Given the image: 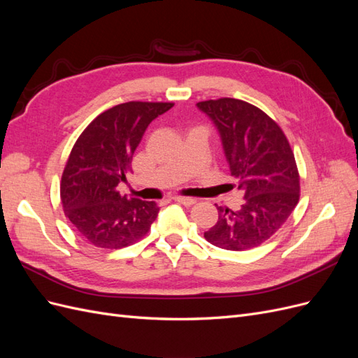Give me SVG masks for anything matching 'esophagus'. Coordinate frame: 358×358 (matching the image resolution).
Masks as SVG:
<instances>
[{"instance_id":"1","label":"esophagus","mask_w":358,"mask_h":358,"mask_svg":"<svg viewBox=\"0 0 358 358\" xmlns=\"http://www.w3.org/2000/svg\"><path fill=\"white\" fill-rule=\"evenodd\" d=\"M175 201H178V203H180V204H183V206H192V204H196V199H189V197H175Z\"/></svg>"}]
</instances>
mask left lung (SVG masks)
<instances>
[{
	"instance_id": "8db88e82",
	"label": "left lung",
	"mask_w": 358,
	"mask_h": 358,
	"mask_svg": "<svg viewBox=\"0 0 358 358\" xmlns=\"http://www.w3.org/2000/svg\"><path fill=\"white\" fill-rule=\"evenodd\" d=\"M218 129L224 155L243 192L237 210L218 208V221L204 233L209 243L245 251L270 239L299 203L294 154L279 125L258 107L236 99L197 103Z\"/></svg>"
}]
</instances>
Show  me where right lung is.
Here are the masks:
<instances>
[{
    "instance_id": "1",
    "label": "right lung",
    "mask_w": 358,
    "mask_h": 358,
    "mask_svg": "<svg viewBox=\"0 0 358 358\" xmlns=\"http://www.w3.org/2000/svg\"><path fill=\"white\" fill-rule=\"evenodd\" d=\"M173 103L129 101L103 112L74 143L61 179L64 213L94 246L119 249L149 231L159 208L128 199L119 183L131 173L134 150L148 125Z\"/></svg>"
}]
</instances>
